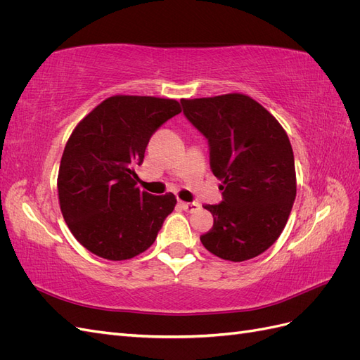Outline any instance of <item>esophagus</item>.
Returning <instances> with one entry per match:
<instances>
[{"label":"esophagus","instance_id":"esophagus-1","mask_svg":"<svg viewBox=\"0 0 360 360\" xmlns=\"http://www.w3.org/2000/svg\"><path fill=\"white\" fill-rule=\"evenodd\" d=\"M180 205H181V209L184 212H189V213H193V212H197V210L201 209L200 202H183V201H180Z\"/></svg>","mask_w":360,"mask_h":360}]
</instances>
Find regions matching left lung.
<instances>
[{
	"mask_svg": "<svg viewBox=\"0 0 360 360\" xmlns=\"http://www.w3.org/2000/svg\"><path fill=\"white\" fill-rule=\"evenodd\" d=\"M180 102L209 139L210 167L224 191L222 202L204 207L213 226L201 243L234 263L255 258L278 240L296 198L288 135L263 105L242 93Z\"/></svg>",
	"mask_w": 360,
	"mask_h": 360,
	"instance_id": "left-lung-1",
	"label": "left lung"
}]
</instances>
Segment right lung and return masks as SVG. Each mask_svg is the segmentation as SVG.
<instances>
[{"instance_id": "1", "label": "right lung", "mask_w": 360, "mask_h": 360, "mask_svg": "<svg viewBox=\"0 0 360 360\" xmlns=\"http://www.w3.org/2000/svg\"><path fill=\"white\" fill-rule=\"evenodd\" d=\"M181 112L174 99L117 94L73 129L58 171V201L69 230L91 254L130 259L155 243L176 195L136 188L135 168L156 130Z\"/></svg>"}]
</instances>
